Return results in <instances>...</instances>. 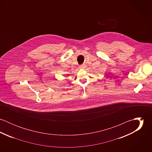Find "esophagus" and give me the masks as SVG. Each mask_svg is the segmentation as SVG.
Segmentation results:
<instances>
[{
    "label": "esophagus",
    "instance_id": "34e87169",
    "mask_svg": "<svg viewBox=\"0 0 152 152\" xmlns=\"http://www.w3.org/2000/svg\"><path fill=\"white\" fill-rule=\"evenodd\" d=\"M84 67H85V65H81L79 66L80 68H84Z\"/></svg>",
    "mask_w": 152,
    "mask_h": 152
}]
</instances>
